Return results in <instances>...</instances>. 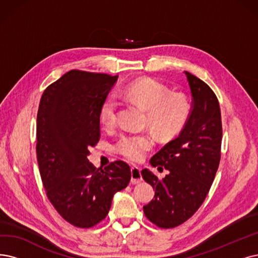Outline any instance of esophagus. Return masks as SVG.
<instances>
[{
  "instance_id": "esophagus-1",
  "label": "esophagus",
  "mask_w": 258,
  "mask_h": 258,
  "mask_svg": "<svg viewBox=\"0 0 258 258\" xmlns=\"http://www.w3.org/2000/svg\"><path fill=\"white\" fill-rule=\"evenodd\" d=\"M142 174H141V168L138 166L131 167V183L138 184L142 181Z\"/></svg>"
}]
</instances>
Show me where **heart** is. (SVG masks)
<instances>
[{
	"label": "heart",
	"instance_id": "b5f03b06",
	"mask_svg": "<svg viewBox=\"0 0 258 258\" xmlns=\"http://www.w3.org/2000/svg\"><path fill=\"white\" fill-rule=\"evenodd\" d=\"M120 98L140 105L146 110V121L161 138L176 136L186 123L191 102L183 92H169L168 89L153 79H141L122 88ZM118 102L108 96L99 107V121L105 128H113L117 120ZM154 137L150 132L126 133L115 145L116 151L131 162L141 161L154 146Z\"/></svg>",
	"mask_w": 258,
	"mask_h": 258
}]
</instances>
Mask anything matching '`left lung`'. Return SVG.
<instances>
[{
  "label": "left lung",
  "instance_id": "8db88e82",
  "mask_svg": "<svg viewBox=\"0 0 258 258\" xmlns=\"http://www.w3.org/2000/svg\"><path fill=\"white\" fill-rule=\"evenodd\" d=\"M186 75L192 101L190 115L179 136L150 160L168 174L160 180L148 169L142 177L154 189V199L143 208L146 217L162 229H171L189 219L201 207L220 162L221 113L217 96L198 77Z\"/></svg>",
  "mask_w": 258,
  "mask_h": 258
}]
</instances>
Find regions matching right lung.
<instances>
[{
  "label": "right lung",
  "instance_id": "add662e5",
  "mask_svg": "<svg viewBox=\"0 0 258 258\" xmlns=\"http://www.w3.org/2000/svg\"><path fill=\"white\" fill-rule=\"evenodd\" d=\"M116 76L72 70L48 86L37 115V160L47 198L64 220L89 229L106 218L131 179L122 161L97 169L89 148L100 138L99 107Z\"/></svg>",
  "mask_w": 258,
  "mask_h": 258
}]
</instances>
